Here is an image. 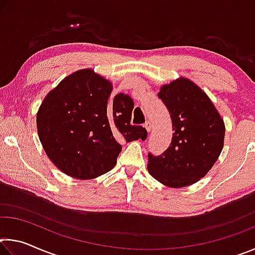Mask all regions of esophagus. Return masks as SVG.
Here are the masks:
<instances>
[{
  "instance_id": "esophagus-1",
  "label": "esophagus",
  "mask_w": 255,
  "mask_h": 255,
  "mask_svg": "<svg viewBox=\"0 0 255 255\" xmlns=\"http://www.w3.org/2000/svg\"><path fill=\"white\" fill-rule=\"evenodd\" d=\"M144 127L146 128V130L150 131V129H152V124H150V122H146V123L144 124Z\"/></svg>"
}]
</instances>
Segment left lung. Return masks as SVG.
Wrapping results in <instances>:
<instances>
[{"instance_id":"1","label":"left lung","mask_w":255,"mask_h":255,"mask_svg":"<svg viewBox=\"0 0 255 255\" xmlns=\"http://www.w3.org/2000/svg\"><path fill=\"white\" fill-rule=\"evenodd\" d=\"M157 96L170 112L174 132L162 155L148 154L147 170L166 187H188L204 178L218 159L225 124L209 97L185 77L162 85Z\"/></svg>"}]
</instances>
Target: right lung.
Here are the masks:
<instances>
[{"mask_svg": "<svg viewBox=\"0 0 255 255\" xmlns=\"http://www.w3.org/2000/svg\"><path fill=\"white\" fill-rule=\"evenodd\" d=\"M112 83L91 68L72 73L45 97L37 112L42 148L55 166L72 178L90 180L114 169L122 141L145 140L147 131L130 125L128 94L108 103Z\"/></svg>", "mask_w": 255, "mask_h": 255, "instance_id": "add662e5", "label": "right lung"}]
</instances>
